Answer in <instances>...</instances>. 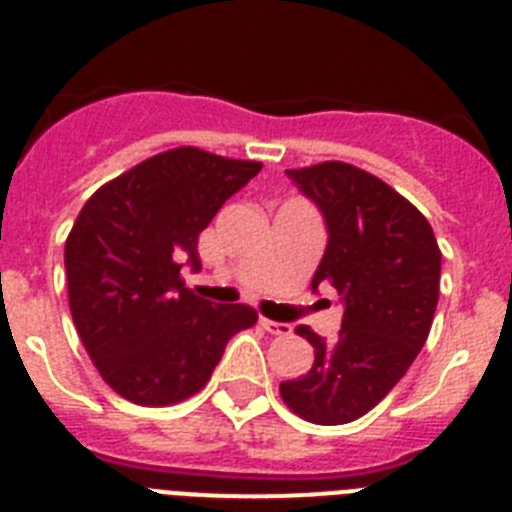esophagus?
Masks as SVG:
<instances>
[{"mask_svg": "<svg viewBox=\"0 0 512 512\" xmlns=\"http://www.w3.org/2000/svg\"><path fill=\"white\" fill-rule=\"evenodd\" d=\"M259 323L266 333H271V336H289V333H292V325L287 323H277V320H269V318H261Z\"/></svg>", "mask_w": 512, "mask_h": 512, "instance_id": "obj_1", "label": "esophagus"}]
</instances>
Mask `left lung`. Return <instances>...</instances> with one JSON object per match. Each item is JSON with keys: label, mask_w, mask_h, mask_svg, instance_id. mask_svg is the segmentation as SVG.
<instances>
[{"label": "left lung", "mask_w": 512, "mask_h": 512, "mask_svg": "<svg viewBox=\"0 0 512 512\" xmlns=\"http://www.w3.org/2000/svg\"><path fill=\"white\" fill-rule=\"evenodd\" d=\"M287 174L325 217L328 248L312 289H336L343 320L333 343L297 325L315 361L279 395L310 423H351L384 400L431 333L441 248L423 212L359 166L323 161Z\"/></svg>", "instance_id": "obj_1"}]
</instances>
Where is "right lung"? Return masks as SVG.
I'll return each mask as SVG.
<instances>
[{
    "instance_id": "right-lung-1",
    "label": "right lung",
    "mask_w": 512,
    "mask_h": 512,
    "mask_svg": "<svg viewBox=\"0 0 512 512\" xmlns=\"http://www.w3.org/2000/svg\"><path fill=\"white\" fill-rule=\"evenodd\" d=\"M261 161L194 146L140 161L81 207L63 264L76 333L112 390L146 408L187 400L210 382L225 343L259 312L212 305L184 287L200 269L197 241Z\"/></svg>"
}]
</instances>
